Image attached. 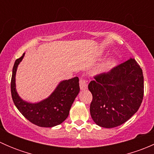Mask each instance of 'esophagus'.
<instances>
[{
    "label": "esophagus",
    "instance_id": "1",
    "mask_svg": "<svg viewBox=\"0 0 154 154\" xmlns=\"http://www.w3.org/2000/svg\"><path fill=\"white\" fill-rule=\"evenodd\" d=\"M88 87V83H87V80L83 78L80 79V88L81 90L86 89Z\"/></svg>",
    "mask_w": 154,
    "mask_h": 154
}]
</instances>
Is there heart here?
<instances>
[{
    "instance_id": "b5f03b06",
    "label": "heart",
    "mask_w": 154,
    "mask_h": 154,
    "mask_svg": "<svg viewBox=\"0 0 154 154\" xmlns=\"http://www.w3.org/2000/svg\"><path fill=\"white\" fill-rule=\"evenodd\" d=\"M115 65H116V60L114 57H109L99 65L98 67L97 68V71L99 73L106 72L114 67Z\"/></svg>"
}]
</instances>
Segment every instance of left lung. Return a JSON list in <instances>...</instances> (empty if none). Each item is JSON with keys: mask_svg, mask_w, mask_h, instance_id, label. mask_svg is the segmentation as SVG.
<instances>
[{"mask_svg": "<svg viewBox=\"0 0 154 154\" xmlns=\"http://www.w3.org/2000/svg\"><path fill=\"white\" fill-rule=\"evenodd\" d=\"M94 78L88 88L92 94L90 114L96 125L105 128L118 127L138 111L143 100L144 77L134 59Z\"/></svg>", "mask_w": 154, "mask_h": 154, "instance_id": "8db88e82", "label": "left lung"}]
</instances>
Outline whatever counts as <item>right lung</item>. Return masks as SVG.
I'll list each match as a JSON object with an SVG mask.
<instances>
[{
	"mask_svg": "<svg viewBox=\"0 0 154 154\" xmlns=\"http://www.w3.org/2000/svg\"><path fill=\"white\" fill-rule=\"evenodd\" d=\"M24 53L17 59L12 68L11 94L15 106L31 123L42 127H52L63 123L68 118L74 99L80 91L79 78L74 77L60 82L54 92L45 100L36 103L23 100L15 89V74Z\"/></svg>",
	"mask_w": 154,
	"mask_h": 154,
	"instance_id": "add662e5",
	"label": "right lung"
}]
</instances>
